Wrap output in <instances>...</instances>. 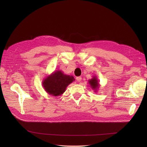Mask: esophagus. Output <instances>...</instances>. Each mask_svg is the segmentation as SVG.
Masks as SVG:
<instances>
[{"mask_svg": "<svg viewBox=\"0 0 147 147\" xmlns=\"http://www.w3.org/2000/svg\"><path fill=\"white\" fill-rule=\"evenodd\" d=\"M76 80H77V82H80L82 80V77H77L76 78Z\"/></svg>", "mask_w": 147, "mask_h": 147, "instance_id": "obj_1", "label": "esophagus"}]
</instances>
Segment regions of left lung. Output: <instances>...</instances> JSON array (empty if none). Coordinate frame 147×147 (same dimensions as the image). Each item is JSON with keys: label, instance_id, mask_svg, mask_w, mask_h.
<instances>
[{"label": "left lung", "instance_id": "1", "mask_svg": "<svg viewBox=\"0 0 147 147\" xmlns=\"http://www.w3.org/2000/svg\"><path fill=\"white\" fill-rule=\"evenodd\" d=\"M88 83L90 84L91 88L92 90H94V92H97L98 91L99 88L100 87L99 80L97 79L96 76H93L92 78L88 80Z\"/></svg>", "mask_w": 147, "mask_h": 147}]
</instances>
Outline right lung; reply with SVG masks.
Wrapping results in <instances>:
<instances>
[{
    "mask_svg": "<svg viewBox=\"0 0 147 147\" xmlns=\"http://www.w3.org/2000/svg\"><path fill=\"white\" fill-rule=\"evenodd\" d=\"M75 81L72 75L64 74L61 70L54 71L43 80L42 86L48 94L59 96L65 91L67 87Z\"/></svg>",
    "mask_w": 147,
    "mask_h": 147,
    "instance_id": "right-lung-1",
    "label": "right lung"
}]
</instances>
